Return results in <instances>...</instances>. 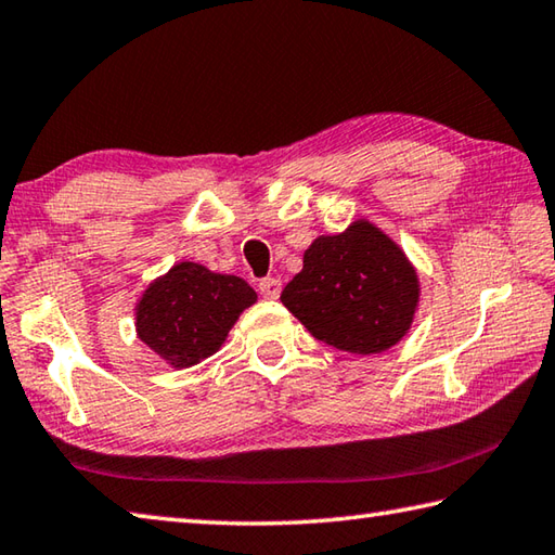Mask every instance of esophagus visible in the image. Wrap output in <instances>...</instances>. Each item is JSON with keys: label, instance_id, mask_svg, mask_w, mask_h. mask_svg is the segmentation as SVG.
Wrapping results in <instances>:
<instances>
[{"label": "esophagus", "instance_id": "1", "mask_svg": "<svg viewBox=\"0 0 555 555\" xmlns=\"http://www.w3.org/2000/svg\"><path fill=\"white\" fill-rule=\"evenodd\" d=\"M259 291H261V296H264V298H279V294H281V279H276V276L261 279L259 281Z\"/></svg>", "mask_w": 555, "mask_h": 555}]
</instances>
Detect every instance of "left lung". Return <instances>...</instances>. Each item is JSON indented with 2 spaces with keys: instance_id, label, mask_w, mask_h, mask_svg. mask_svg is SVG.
Wrapping results in <instances>:
<instances>
[{
  "instance_id": "8db88e82",
  "label": "left lung",
  "mask_w": 555,
  "mask_h": 555,
  "mask_svg": "<svg viewBox=\"0 0 555 555\" xmlns=\"http://www.w3.org/2000/svg\"><path fill=\"white\" fill-rule=\"evenodd\" d=\"M284 304L308 332L351 354H378L405 335L417 306V274L396 243L366 220L322 235L288 281Z\"/></svg>"
}]
</instances>
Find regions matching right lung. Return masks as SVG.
<instances>
[{"label": "right lung", "mask_w": 555, "mask_h": 555, "mask_svg": "<svg viewBox=\"0 0 555 555\" xmlns=\"http://www.w3.org/2000/svg\"><path fill=\"white\" fill-rule=\"evenodd\" d=\"M257 300L247 281L181 261L138 304V335L175 366L216 354L240 312Z\"/></svg>", "instance_id": "right-lung-1"}]
</instances>
